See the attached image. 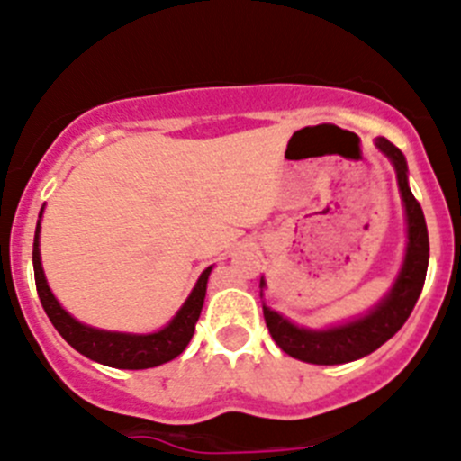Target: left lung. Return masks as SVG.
I'll list each match as a JSON object with an SVG mask.
<instances>
[{"label": "left lung", "mask_w": 461, "mask_h": 461, "mask_svg": "<svg viewBox=\"0 0 461 461\" xmlns=\"http://www.w3.org/2000/svg\"><path fill=\"white\" fill-rule=\"evenodd\" d=\"M376 149L394 167L401 200H403L405 207L408 245H405L403 263H401V270L392 284L390 293L372 311L356 317V320L344 321V324L329 326V329L297 326L288 317L263 303V317H266L272 339L279 344L281 351H285L293 358L303 360V363L344 365L369 356L405 324L423 290L428 258H430V243H428V227L421 204L417 203L408 185V162H405V155L385 137H378ZM258 285H261V290L266 288L263 276Z\"/></svg>", "instance_id": "obj_1"}]
</instances>
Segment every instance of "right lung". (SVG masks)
Masks as SVG:
<instances>
[{
	"label": "right lung",
	"mask_w": 461,
	"mask_h": 461,
	"mask_svg": "<svg viewBox=\"0 0 461 461\" xmlns=\"http://www.w3.org/2000/svg\"><path fill=\"white\" fill-rule=\"evenodd\" d=\"M42 212L44 207L40 209V218H42ZM212 267L213 266H209L198 276L186 302L182 303L180 311L173 315V320L164 329L155 330V333H122V330L94 329V326L83 324L76 317H71L60 306V302L51 293V288H49L47 276H44L42 270V261H40V221L35 225L33 272L35 288H38V297L42 302L44 312L49 315L51 324L56 326L58 333L78 354L94 360V363L107 365V367L150 369L177 358L186 349V344L191 342V338H194L195 321H198L204 303V294H207V281L209 275H212Z\"/></svg>",
	"instance_id": "right-lung-1"
}]
</instances>
